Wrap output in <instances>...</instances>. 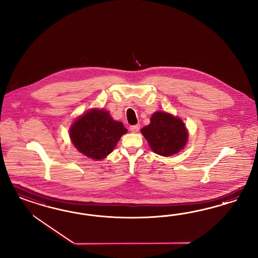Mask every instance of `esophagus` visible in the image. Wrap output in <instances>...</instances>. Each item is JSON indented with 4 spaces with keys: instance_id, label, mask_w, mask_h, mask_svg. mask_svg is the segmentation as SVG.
Returning a JSON list of instances; mask_svg holds the SVG:
<instances>
[{
    "instance_id": "1",
    "label": "esophagus",
    "mask_w": 258,
    "mask_h": 258,
    "mask_svg": "<svg viewBox=\"0 0 258 258\" xmlns=\"http://www.w3.org/2000/svg\"><path fill=\"white\" fill-rule=\"evenodd\" d=\"M139 130H140V125H138V124L130 126V131H131L132 133H138Z\"/></svg>"
}]
</instances>
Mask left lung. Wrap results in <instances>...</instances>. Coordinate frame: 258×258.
<instances>
[{"label": "left lung", "mask_w": 258, "mask_h": 258, "mask_svg": "<svg viewBox=\"0 0 258 258\" xmlns=\"http://www.w3.org/2000/svg\"><path fill=\"white\" fill-rule=\"evenodd\" d=\"M154 153L169 157L184 149L188 132L182 120L170 113L156 111L150 118V124L141 130Z\"/></svg>", "instance_id": "obj_1"}]
</instances>
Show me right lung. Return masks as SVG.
Here are the masks:
<instances>
[{
  "instance_id": "obj_1",
  "label": "right lung",
  "mask_w": 258,
  "mask_h": 258,
  "mask_svg": "<svg viewBox=\"0 0 258 258\" xmlns=\"http://www.w3.org/2000/svg\"><path fill=\"white\" fill-rule=\"evenodd\" d=\"M127 130L114 121L109 111L93 109L78 118L70 127L72 143L79 152L94 160H102L112 152Z\"/></svg>"
}]
</instances>
